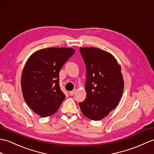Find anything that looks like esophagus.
Masks as SVG:
<instances>
[{"mask_svg": "<svg viewBox=\"0 0 154 154\" xmlns=\"http://www.w3.org/2000/svg\"><path fill=\"white\" fill-rule=\"evenodd\" d=\"M76 89H74L73 91H71V92H69V95L70 96H73L74 94H75V93H76Z\"/></svg>", "mask_w": 154, "mask_h": 154, "instance_id": "34e87169", "label": "esophagus"}]
</instances>
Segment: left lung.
Wrapping results in <instances>:
<instances>
[{
    "label": "left lung",
    "mask_w": 154,
    "mask_h": 154,
    "mask_svg": "<svg viewBox=\"0 0 154 154\" xmlns=\"http://www.w3.org/2000/svg\"><path fill=\"white\" fill-rule=\"evenodd\" d=\"M87 69L86 99L79 103L81 112L88 119L98 121L115 109L124 89L121 68L112 54L102 49H79Z\"/></svg>",
    "instance_id": "8db88e82"
}]
</instances>
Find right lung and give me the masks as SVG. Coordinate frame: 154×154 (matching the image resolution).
<instances>
[{
	"label": "right lung",
	"mask_w": 154,
	"mask_h": 154,
	"mask_svg": "<svg viewBox=\"0 0 154 154\" xmlns=\"http://www.w3.org/2000/svg\"><path fill=\"white\" fill-rule=\"evenodd\" d=\"M75 51L71 48H48L31 54L21 75V90L28 106L42 117L58 111L66 96L59 85V73Z\"/></svg>",
	"instance_id": "obj_1"
}]
</instances>
